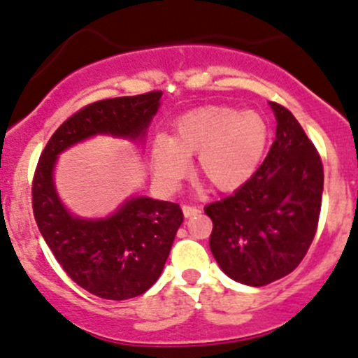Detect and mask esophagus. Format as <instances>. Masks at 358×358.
Listing matches in <instances>:
<instances>
[{"label": "esophagus", "instance_id": "34e87169", "mask_svg": "<svg viewBox=\"0 0 358 358\" xmlns=\"http://www.w3.org/2000/svg\"><path fill=\"white\" fill-rule=\"evenodd\" d=\"M182 213L186 218H189V216H194L199 213V208L194 206V204H182Z\"/></svg>", "mask_w": 358, "mask_h": 358}]
</instances>
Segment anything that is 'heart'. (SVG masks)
I'll return each mask as SVG.
<instances>
[{"label": "heart", "instance_id": "b5f03b06", "mask_svg": "<svg viewBox=\"0 0 358 358\" xmlns=\"http://www.w3.org/2000/svg\"><path fill=\"white\" fill-rule=\"evenodd\" d=\"M267 140L268 125L257 111L206 106L180 116L171 142L154 143L152 160L159 179L174 184L186 174L187 157L198 155L199 178L218 191H233L254 176Z\"/></svg>", "mask_w": 358, "mask_h": 358}]
</instances>
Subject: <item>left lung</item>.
<instances>
[{
  "label": "left lung",
  "mask_w": 358,
  "mask_h": 358,
  "mask_svg": "<svg viewBox=\"0 0 358 358\" xmlns=\"http://www.w3.org/2000/svg\"><path fill=\"white\" fill-rule=\"evenodd\" d=\"M275 140L266 160L231 196L204 208L210 248L227 275L267 286L291 274L313 243L323 196V164L294 115L279 103Z\"/></svg>",
  "instance_id": "1"
}]
</instances>
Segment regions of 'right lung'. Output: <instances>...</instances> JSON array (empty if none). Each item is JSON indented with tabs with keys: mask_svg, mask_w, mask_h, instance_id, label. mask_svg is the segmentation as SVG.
I'll use <instances>...</instances> for the list:
<instances>
[{
	"mask_svg": "<svg viewBox=\"0 0 358 358\" xmlns=\"http://www.w3.org/2000/svg\"><path fill=\"white\" fill-rule=\"evenodd\" d=\"M162 91L101 99L69 116L40 154L31 182V208L43 240L78 286L103 299L143 294L162 274L184 215L178 203L127 201L106 220H79L62 206L52 169L62 150L96 134L138 138L157 113Z\"/></svg>",
	"mask_w": 358,
	"mask_h": 358,
	"instance_id": "add662e5",
	"label": "right lung"
}]
</instances>
